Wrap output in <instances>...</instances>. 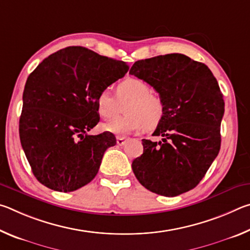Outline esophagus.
Here are the masks:
<instances>
[{
    "label": "esophagus",
    "mask_w": 250,
    "mask_h": 250,
    "mask_svg": "<svg viewBox=\"0 0 250 250\" xmlns=\"http://www.w3.org/2000/svg\"><path fill=\"white\" fill-rule=\"evenodd\" d=\"M125 142H126L125 138H124V137H118L117 138V145L118 146H124Z\"/></svg>",
    "instance_id": "34e87169"
}]
</instances>
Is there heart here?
Here are the masks:
<instances>
[{
    "mask_svg": "<svg viewBox=\"0 0 250 250\" xmlns=\"http://www.w3.org/2000/svg\"><path fill=\"white\" fill-rule=\"evenodd\" d=\"M150 84L139 78H126L117 84L116 97L109 90H101L96 98V109L104 119H113L125 105V117L101 125L108 132L126 135L154 129L163 120L166 107L160 96L151 92Z\"/></svg>",
    "mask_w": 250,
    "mask_h": 250,
    "instance_id": "1",
    "label": "heart"
}]
</instances>
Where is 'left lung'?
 <instances>
[{"mask_svg":"<svg viewBox=\"0 0 250 250\" xmlns=\"http://www.w3.org/2000/svg\"><path fill=\"white\" fill-rule=\"evenodd\" d=\"M129 74L145 80L166 107L153 142L143 139V154L132 170L149 191L177 196L195 188L221 149L223 94L208 67L183 54L135 62Z\"/></svg>","mask_w":250,"mask_h":250,"instance_id":"1","label":"left lung"}]
</instances>
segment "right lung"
<instances>
[{
    "label": "right lung",
    "mask_w": 250,
    "mask_h": 250,
    "mask_svg": "<svg viewBox=\"0 0 250 250\" xmlns=\"http://www.w3.org/2000/svg\"><path fill=\"white\" fill-rule=\"evenodd\" d=\"M125 62L69 46L49 55L28 76L20 118L21 145L46 188L73 192L95 179L111 132L87 134L99 122L97 95L124 77Z\"/></svg>",
    "instance_id": "1"
}]
</instances>
